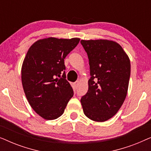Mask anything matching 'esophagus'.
<instances>
[{
	"instance_id": "obj_1",
	"label": "esophagus",
	"mask_w": 151,
	"mask_h": 151,
	"mask_svg": "<svg viewBox=\"0 0 151 151\" xmlns=\"http://www.w3.org/2000/svg\"><path fill=\"white\" fill-rule=\"evenodd\" d=\"M78 84H79V81H76V82H75L73 83V86H74V87L75 88H77L78 87Z\"/></svg>"
}]
</instances>
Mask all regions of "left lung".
<instances>
[{
	"instance_id": "8db88e82",
	"label": "left lung",
	"mask_w": 151,
	"mask_h": 151,
	"mask_svg": "<svg viewBox=\"0 0 151 151\" xmlns=\"http://www.w3.org/2000/svg\"><path fill=\"white\" fill-rule=\"evenodd\" d=\"M87 53L91 78L81 98L84 115L95 122L111 119L121 108L129 88L131 63L118 43L106 39L82 40Z\"/></svg>"
}]
</instances>
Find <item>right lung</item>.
Masks as SVG:
<instances>
[{
    "label": "right lung",
    "instance_id": "right-lung-1",
    "mask_svg": "<svg viewBox=\"0 0 151 151\" xmlns=\"http://www.w3.org/2000/svg\"><path fill=\"white\" fill-rule=\"evenodd\" d=\"M80 38L40 39L28 49L21 68L23 90L35 112L47 120L63 114L73 96L66 78L64 59L77 46ZM60 77V78H59Z\"/></svg>",
    "mask_w": 151,
    "mask_h": 151
}]
</instances>
